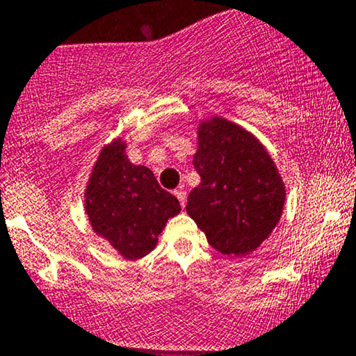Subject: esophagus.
Wrapping results in <instances>:
<instances>
[{
	"mask_svg": "<svg viewBox=\"0 0 356 356\" xmlns=\"http://www.w3.org/2000/svg\"><path fill=\"white\" fill-rule=\"evenodd\" d=\"M175 197L179 200V205H181L183 209H185V207H186V191L177 190V191H175Z\"/></svg>",
	"mask_w": 356,
	"mask_h": 356,
	"instance_id": "obj_1",
	"label": "esophagus"
}]
</instances>
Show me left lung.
<instances>
[{"label":"left lung","mask_w":356,"mask_h":356,"mask_svg":"<svg viewBox=\"0 0 356 356\" xmlns=\"http://www.w3.org/2000/svg\"><path fill=\"white\" fill-rule=\"evenodd\" d=\"M197 138L200 185L190 191L186 213L218 252L249 255L281 220L284 179L264 145L229 119L200 121Z\"/></svg>","instance_id":"left-lung-1"}]
</instances>
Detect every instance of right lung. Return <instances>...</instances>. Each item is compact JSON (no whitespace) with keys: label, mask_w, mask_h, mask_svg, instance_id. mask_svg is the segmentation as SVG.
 I'll return each instance as SVG.
<instances>
[{"label":"right lung","mask_w":356,"mask_h":356,"mask_svg":"<svg viewBox=\"0 0 356 356\" xmlns=\"http://www.w3.org/2000/svg\"><path fill=\"white\" fill-rule=\"evenodd\" d=\"M126 147L122 138L104 145L83 191V210L95 235L136 261L156 247L158 235L181 207L149 168L129 161Z\"/></svg>","instance_id":"add662e5"}]
</instances>
